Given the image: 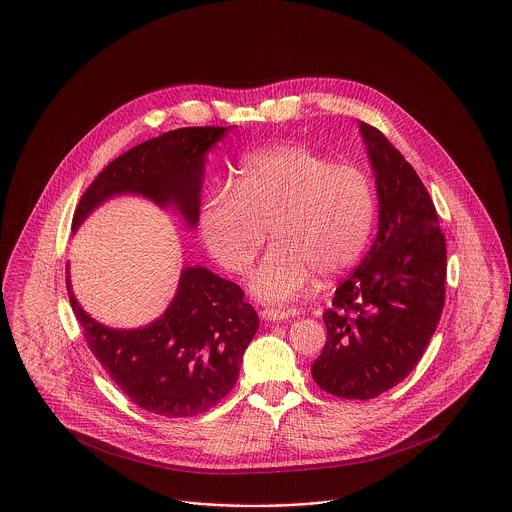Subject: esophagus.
Wrapping results in <instances>:
<instances>
[{"instance_id":"obj_1","label":"esophagus","mask_w":512,"mask_h":512,"mask_svg":"<svg viewBox=\"0 0 512 512\" xmlns=\"http://www.w3.org/2000/svg\"><path fill=\"white\" fill-rule=\"evenodd\" d=\"M295 312L291 310H281V308H264L260 312V316L266 320V322H279V320H287L291 318Z\"/></svg>"}]
</instances>
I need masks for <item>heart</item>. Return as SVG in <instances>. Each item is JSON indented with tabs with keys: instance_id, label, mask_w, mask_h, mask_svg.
I'll list each match as a JSON object with an SVG mask.
<instances>
[{
	"instance_id": "obj_1",
	"label": "heart",
	"mask_w": 512,
	"mask_h": 512,
	"mask_svg": "<svg viewBox=\"0 0 512 512\" xmlns=\"http://www.w3.org/2000/svg\"><path fill=\"white\" fill-rule=\"evenodd\" d=\"M373 225L369 174L295 143L248 155L233 186L213 190L200 211L205 246L227 272H248L270 231L273 248L248 289L273 305L307 293L314 275L332 279L351 268Z\"/></svg>"
}]
</instances>
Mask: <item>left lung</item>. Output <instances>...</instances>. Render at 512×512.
<instances>
[{
  "label": "left lung",
  "instance_id": "left-lung-1",
  "mask_svg": "<svg viewBox=\"0 0 512 512\" xmlns=\"http://www.w3.org/2000/svg\"><path fill=\"white\" fill-rule=\"evenodd\" d=\"M359 132L375 172L376 239L324 312L328 341L312 365L332 396L371 400L419 363L444 307L446 244L435 204L404 155L373 126Z\"/></svg>",
  "mask_w": 512,
  "mask_h": 512
}]
</instances>
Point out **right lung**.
Instances as JSON below:
<instances>
[{
    "mask_svg": "<svg viewBox=\"0 0 512 512\" xmlns=\"http://www.w3.org/2000/svg\"><path fill=\"white\" fill-rule=\"evenodd\" d=\"M231 128H178L114 159L81 196L71 231L116 196H141L174 209L190 229L200 221L205 155ZM69 303L91 353L118 388L161 417H192L217 406L239 378L242 355L258 332V314L237 283L204 266L180 272L167 310L134 330H116L77 303L69 264Z\"/></svg>",
    "mask_w": 512,
    "mask_h": 512,
    "instance_id": "obj_1",
    "label": "right lung"
}]
</instances>
